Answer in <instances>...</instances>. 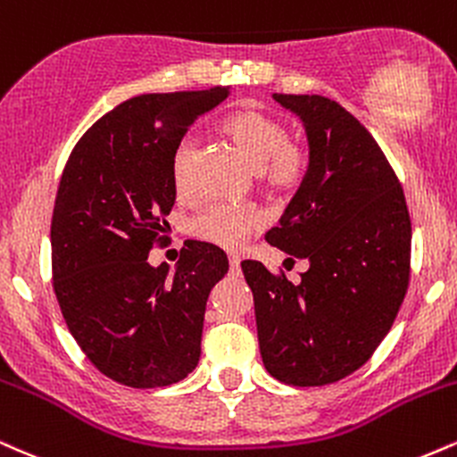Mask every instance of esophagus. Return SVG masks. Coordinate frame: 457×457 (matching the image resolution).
<instances>
[{
  "label": "esophagus",
  "mask_w": 457,
  "mask_h": 457,
  "mask_svg": "<svg viewBox=\"0 0 457 457\" xmlns=\"http://www.w3.org/2000/svg\"><path fill=\"white\" fill-rule=\"evenodd\" d=\"M229 270H232V275H238V272H240V258H236V255H229Z\"/></svg>",
  "instance_id": "34e87169"
}]
</instances>
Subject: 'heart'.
<instances>
[{"label":"heart","mask_w":457,"mask_h":457,"mask_svg":"<svg viewBox=\"0 0 457 457\" xmlns=\"http://www.w3.org/2000/svg\"><path fill=\"white\" fill-rule=\"evenodd\" d=\"M221 129L238 145L246 161L262 171L269 185L286 188L301 180L305 156L296 145L290 144V135L281 120L258 109H238L223 120ZM193 152H195L193 137L178 141L171 156V178L178 191H185L188 187ZM258 225L260 219L253 212L217 204L197 214L193 221V232L225 249H238Z\"/></svg>","instance_id":"1"}]
</instances>
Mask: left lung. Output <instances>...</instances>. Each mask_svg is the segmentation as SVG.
Returning <instances> with one entry per match:
<instances>
[{
	"mask_svg": "<svg viewBox=\"0 0 457 457\" xmlns=\"http://www.w3.org/2000/svg\"><path fill=\"white\" fill-rule=\"evenodd\" d=\"M272 98L301 118L309 162L266 240L309 269L301 283L255 260L243 272L269 374L322 386L367 363L391 330L411 277V214L395 171L353 113L318 94Z\"/></svg>",
	"mask_w": 457,
	"mask_h": 457,
	"instance_id": "obj_1",
	"label": "left lung"
}]
</instances>
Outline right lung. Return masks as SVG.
Wrapping results in <instances>:
<instances>
[{"mask_svg": "<svg viewBox=\"0 0 457 457\" xmlns=\"http://www.w3.org/2000/svg\"><path fill=\"white\" fill-rule=\"evenodd\" d=\"M228 94L135 96L94 122L68 156L51 219L54 290L79 348L120 385L167 386L197 367L206 301L228 255L191 240L170 275L148 253L176 202L178 141Z\"/></svg>", "mask_w": 457, "mask_h": 457, "instance_id": "right-lung-1", "label": "right lung"}]
</instances>
